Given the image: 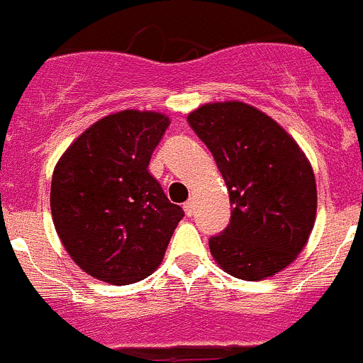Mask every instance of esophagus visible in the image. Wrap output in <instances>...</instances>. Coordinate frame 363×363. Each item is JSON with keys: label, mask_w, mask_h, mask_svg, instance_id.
Listing matches in <instances>:
<instances>
[{"label": "esophagus", "mask_w": 363, "mask_h": 363, "mask_svg": "<svg viewBox=\"0 0 363 363\" xmlns=\"http://www.w3.org/2000/svg\"><path fill=\"white\" fill-rule=\"evenodd\" d=\"M184 211H185V214L189 216V218H191V216L194 214V201H192V199H189L187 203L184 205Z\"/></svg>", "instance_id": "esophagus-1"}]
</instances>
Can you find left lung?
Masks as SVG:
<instances>
[{
    "label": "left lung",
    "instance_id": "1",
    "mask_svg": "<svg viewBox=\"0 0 363 363\" xmlns=\"http://www.w3.org/2000/svg\"><path fill=\"white\" fill-rule=\"evenodd\" d=\"M187 122L214 156L230 198V223L208 239L212 255L238 279L272 277L295 261L313 228L310 162L277 122L245 102L205 104Z\"/></svg>",
    "mask_w": 363,
    "mask_h": 363
}]
</instances>
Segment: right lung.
I'll return each mask as SVG.
<instances>
[{
    "label": "right lung",
    "instance_id": "obj_1",
    "mask_svg": "<svg viewBox=\"0 0 363 363\" xmlns=\"http://www.w3.org/2000/svg\"><path fill=\"white\" fill-rule=\"evenodd\" d=\"M169 118L125 111L101 118L73 142L52 176L53 225L69 257L109 284H133L158 268L184 208L149 174Z\"/></svg>",
    "mask_w": 363,
    "mask_h": 363
}]
</instances>
